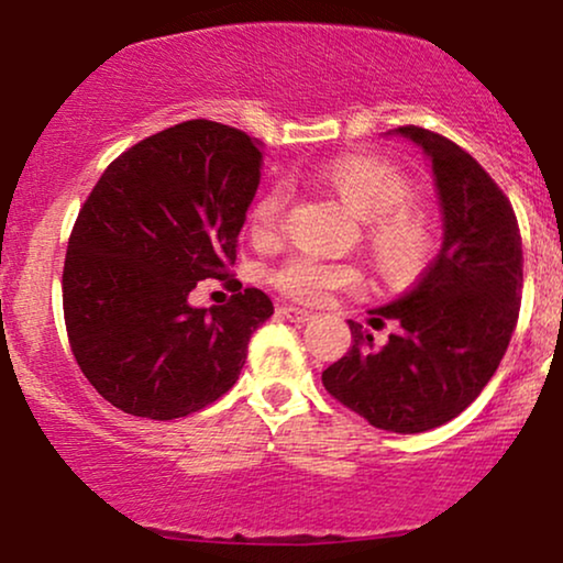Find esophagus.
<instances>
[{"mask_svg": "<svg viewBox=\"0 0 563 563\" xmlns=\"http://www.w3.org/2000/svg\"><path fill=\"white\" fill-rule=\"evenodd\" d=\"M283 317L288 319V322H296V324H303V322H309L311 317V311H306V309H301V306H283Z\"/></svg>", "mask_w": 563, "mask_h": 563, "instance_id": "esophagus-1", "label": "esophagus"}]
</instances>
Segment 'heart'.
<instances>
[{
	"label": "heart",
	"mask_w": 563,
	"mask_h": 563,
	"mask_svg": "<svg viewBox=\"0 0 563 563\" xmlns=\"http://www.w3.org/2000/svg\"><path fill=\"white\" fill-rule=\"evenodd\" d=\"M322 181L366 220V241L376 267L389 280H410L431 260L437 231L431 218L410 202L412 187L400 168L379 155L351 153L324 163ZM286 212V189L269 187L249 212L254 241L275 239ZM269 280L283 294L301 303H322L334 290H353L364 283V273L353 262H327L294 254L273 269Z\"/></svg>",
	"instance_id": "heart-1"
}]
</instances>
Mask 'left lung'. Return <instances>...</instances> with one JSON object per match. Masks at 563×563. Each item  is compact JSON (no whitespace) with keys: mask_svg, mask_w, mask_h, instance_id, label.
<instances>
[{"mask_svg":"<svg viewBox=\"0 0 563 563\" xmlns=\"http://www.w3.org/2000/svg\"><path fill=\"white\" fill-rule=\"evenodd\" d=\"M431 161L444 239L408 294L372 309V327L400 330L374 347L351 324L353 345L322 372L334 400L376 429L421 433L457 418L499 368L517 327L522 236L509 199L471 153L421 126H397Z\"/></svg>","mask_w":563,"mask_h":563,"instance_id":"left-lung-1","label":"left lung"}]
</instances>
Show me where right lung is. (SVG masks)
<instances>
[{"instance_id": "add662e5", "label": "right lung", "mask_w": 563, "mask_h": 563, "mask_svg": "<svg viewBox=\"0 0 563 563\" xmlns=\"http://www.w3.org/2000/svg\"><path fill=\"white\" fill-rule=\"evenodd\" d=\"M262 161L249 134L191 119L119 155L85 199L64 260V324L113 408L174 421L236 384L273 301L239 280H227L225 307L197 310L188 294L229 277Z\"/></svg>"}]
</instances>
